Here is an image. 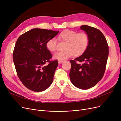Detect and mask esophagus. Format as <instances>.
I'll return each mask as SVG.
<instances>
[{
  "instance_id": "34e87169",
  "label": "esophagus",
  "mask_w": 121,
  "mask_h": 121,
  "mask_svg": "<svg viewBox=\"0 0 121 121\" xmlns=\"http://www.w3.org/2000/svg\"><path fill=\"white\" fill-rule=\"evenodd\" d=\"M64 61V60H58V64H60L61 63H63V62Z\"/></svg>"
}]
</instances>
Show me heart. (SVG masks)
I'll return each instance as SVG.
<instances>
[{
  "label": "heart",
  "mask_w": 121,
  "mask_h": 121,
  "mask_svg": "<svg viewBox=\"0 0 121 121\" xmlns=\"http://www.w3.org/2000/svg\"><path fill=\"white\" fill-rule=\"evenodd\" d=\"M58 39L66 42L65 52H57L53 55L54 59L64 60L75 56H79L85 52L89 43V37L85 32L77 33L76 31L65 30L59 34ZM46 48L50 52L57 50V42L56 38L49 39L46 43Z\"/></svg>",
  "instance_id": "heart-1"
}]
</instances>
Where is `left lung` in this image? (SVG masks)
<instances>
[{
	"mask_svg": "<svg viewBox=\"0 0 121 121\" xmlns=\"http://www.w3.org/2000/svg\"><path fill=\"white\" fill-rule=\"evenodd\" d=\"M80 29L88 36L87 48L81 56L71 60L69 78L75 87L83 90L94 86L103 77L108 56V46L104 34L97 29L87 25ZM77 61L82 62V65Z\"/></svg>",
	"mask_w": 121,
	"mask_h": 121,
	"instance_id": "left-lung-1",
	"label": "left lung"
}]
</instances>
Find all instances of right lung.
I'll return each instance as SVG.
<instances>
[{
  "instance_id": "add662e5",
  "label": "right lung",
  "mask_w": 121,
  "mask_h": 121,
  "mask_svg": "<svg viewBox=\"0 0 121 121\" xmlns=\"http://www.w3.org/2000/svg\"><path fill=\"white\" fill-rule=\"evenodd\" d=\"M58 32L35 28L17 39L13 52V63L20 80L28 89L40 92L52 83L58 62L50 60L52 55L46 44ZM47 62L49 64L45 65Z\"/></svg>"
}]
</instances>
